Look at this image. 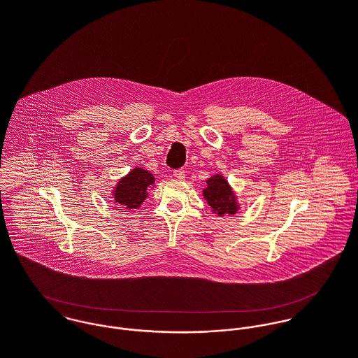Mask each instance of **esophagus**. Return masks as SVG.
Returning <instances> with one entry per match:
<instances>
[{
	"label": "esophagus",
	"instance_id": "esophagus-1",
	"mask_svg": "<svg viewBox=\"0 0 358 358\" xmlns=\"http://www.w3.org/2000/svg\"><path fill=\"white\" fill-rule=\"evenodd\" d=\"M173 176L176 178V179H185V176H186V173H185V169H175L173 171Z\"/></svg>",
	"mask_w": 358,
	"mask_h": 358
}]
</instances>
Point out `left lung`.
Returning <instances> with one entry per match:
<instances>
[{
  "instance_id": "1",
  "label": "left lung",
  "mask_w": 358,
  "mask_h": 358,
  "mask_svg": "<svg viewBox=\"0 0 358 358\" xmlns=\"http://www.w3.org/2000/svg\"><path fill=\"white\" fill-rule=\"evenodd\" d=\"M203 196L212 212L217 216H224L226 213L234 215L240 209L236 193L220 173L206 179V187L203 190Z\"/></svg>"
}]
</instances>
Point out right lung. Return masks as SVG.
I'll return each mask as SVG.
<instances>
[{
  "label": "right lung",
  "instance_id": "right-lung-1",
  "mask_svg": "<svg viewBox=\"0 0 358 358\" xmlns=\"http://www.w3.org/2000/svg\"><path fill=\"white\" fill-rule=\"evenodd\" d=\"M155 182L153 173L145 168H134L128 175L121 178L114 186L113 199L114 203L125 206L127 209H136L146 200L148 190Z\"/></svg>",
  "mask_w": 358,
  "mask_h": 358
}]
</instances>
